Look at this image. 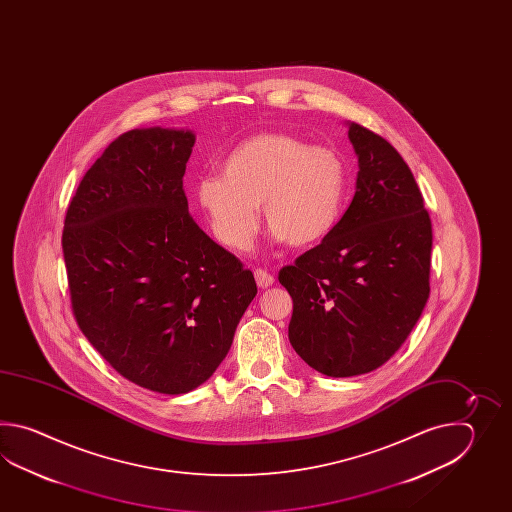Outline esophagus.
<instances>
[{"label":"esophagus","mask_w":512,"mask_h":512,"mask_svg":"<svg viewBox=\"0 0 512 512\" xmlns=\"http://www.w3.org/2000/svg\"><path fill=\"white\" fill-rule=\"evenodd\" d=\"M254 278H256V283H258V287H261V289H267V287H271L272 283H274V276H272L271 272L263 271V269H256L254 271Z\"/></svg>","instance_id":"34e87169"}]
</instances>
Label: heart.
I'll use <instances>...</instances> for the list:
<instances>
[{
	"label": "heart",
	"mask_w": 512,
	"mask_h": 512,
	"mask_svg": "<svg viewBox=\"0 0 512 512\" xmlns=\"http://www.w3.org/2000/svg\"><path fill=\"white\" fill-rule=\"evenodd\" d=\"M346 188L348 166L333 148L258 133L225 155L221 174L197 181L196 197L216 238L243 252L260 229V205L276 240L293 247L324 240L337 227Z\"/></svg>",
	"instance_id": "b5f03b06"
}]
</instances>
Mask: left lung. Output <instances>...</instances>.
Segmentation results:
<instances>
[{
	"label": "left lung",
	"instance_id": "8db88e82",
	"mask_svg": "<svg viewBox=\"0 0 512 512\" xmlns=\"http://www.w3.org/2000/svg\"><path fill=\"white\" fill-rule=\"evenodd\" d=\"M357 190L320 245L283 267L289 340L327 377L377 370L401 348L430 296L432 221L414 174L381 135L351 122Z\"/></svg>",
	"mask_w": 512,
	"mask_h": 512
}]
</instances>
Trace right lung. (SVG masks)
<instances>
[{"label": "right lung", "instance_id": "obj_1", "mask_svg": "<svg viewBox=\"0 0 512 512\" xmlns=\"http://www.w3.org/2000/svg\"><path fill=\"white\" fill-rule=\"evenodd\" d=\"M194 142L159 126L122 133L82 177L62 234L80 331L124 379L166 395L212 377L258 293L188 212Z\"/></svg>", "mask_w": 512, "mask_h": 512}]
</instances>
